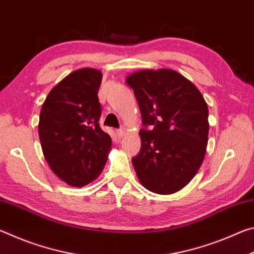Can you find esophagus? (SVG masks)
Listing matches in <instances>:
<instances>
[{"instance_id": "1", "label": "esophagus", "mask_w": 254, "mask_h": 254, "mask_svg": "<svg viewBox=\"0 0 254 254\" xmlns=\"http://www.w3.org/2000/svg\"><path fill=\"white\" fill-rule=\"evenodd\" d=\"M124 132H126V130H124L123 127H120L117 130V134H118L119 137H122L124 135Z\"/></svg>"}]
</instances>
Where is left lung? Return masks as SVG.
Masks as SVG:
<instances>
[{"mask_svg": "<svg viewBox=\"0 0 254 254\" xmlns=\"http://www.w3.org/2000/svg\"><path fill=\"white\" fill-rule=\"evenodd\" d=\"M140 107L141 149L132 158L148 190L169 195L194 178L204 160L208 107L196 86L171 69L140 70L127 78Z\"/></svg>", "mask_w": 254, "mask_h": 254, "instance_id": "obj_1", "label": "left lung"}]
</instances>
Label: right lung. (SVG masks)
<instances>
[{
	"label": "right lung",
	"instance_id": "obj_1",
	"mask_svg": "<svg viewBox=\"0 0 254 254\" xmlns=\"http://www.w3.org/2000/svg\"><path fill=\"white\" fill-rule=\"evenodd\" d=\"M102 72L72 71L51 89L41 107L39 137L51 170L69 186L83 187L101 174L112 140L102 130L98 88Z\"/></svg>",
	"mask_w": 254,
	"mask_h": 254
}]
</instances>
